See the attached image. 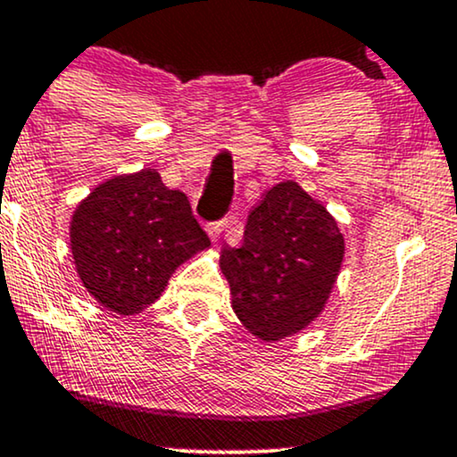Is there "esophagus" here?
<instances>
[{
	"instance_id": "esophagus-1",
	"label": "esophagus",
	"mask_w": 457,
	"mask_h": 457,
	"mask_svg": "<svg viewBox=\"0 0 457 457\" xmlns=\"http://www.w3.org/2000/svg\"><path fill=\"white\" fill-rule=\"evenodd\" d=\"M225 228H228V219H220V220H214V223H208V234H210V238L219 240L220 232H223Z\"/></svg>"
}]
</instances>
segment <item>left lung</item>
Instances as JSON below:
<instances>
[{
    "instance_id": "left-lung-1",
    "label": "left lung",
    "mask_w": 457,
    "mask_h": 457,
    "mask_svg": "<svg viewBox=\"0 0 457 457\" xmlns=\"http://www.w3.org/2000/svg\"><path fill=\"white\" fill-rule=\"evenodd\" d=\"M343 253L332 214L299 184H278L249 214L240 247L220 249L234 312L267 343L299 332L323 310Z\"/></svg>"
}]
</instances>
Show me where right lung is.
Instances as JSON below:
<instances>
[{
	"instance_id": "right-lung-1",
	"label": "right lung",
	"mask_w": 457,
	"mask_h": 457,
	"mask_svg": "<svg viewBox=\"0 0 457 457\" xmlns=\"http://www.w3.org/2000/svg\"><path fill=\"white\" fill-rule=\"evenodd\" d=\"M208 245L187 195L164 187L154 169L97 187L71 220L79 279L119 314L154 303L173 270Z\"/></svg>"
}]
</instances>
